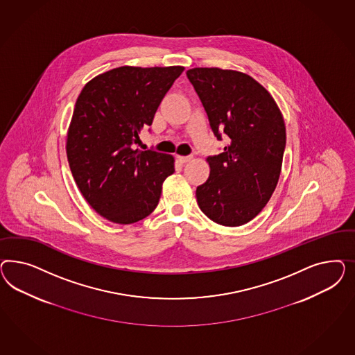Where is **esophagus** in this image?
<instances>
[{"instance_id": "34e87169", "label": "esophagus", "mask_w": 355, "mask_h": 355, "mask_svg": "<svg viewBox=\"0 0 355 355\" xmlns=\"http://www.w3.org/2000/svg\"><path fill=\"white\" fill-rule=\"evenodd\" d=\"M193 156H178V160L181 162H191Z\"/></svg>"}]
</instances>
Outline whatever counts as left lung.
Segmentation results:
<instances>
[{
  "label": "left lung",
  "instance_id": "left-lung-1",
  "mask_svg": "<svg viewBox=\"0 0 355 355\" xmlns=\"http://www.w3.org/2000/svg\"><path fill=\"white\" fill-rule=\"evenodd\" d=\"M186 76L200 98L223 152L208 156L211 173L196 189L199 208L224 226L251 221L279 182L285 123L268 91L243 73L195 67Z\"/></svg>",
  "mask_w": 355,
  "mask_h": 355
}]
</instances>
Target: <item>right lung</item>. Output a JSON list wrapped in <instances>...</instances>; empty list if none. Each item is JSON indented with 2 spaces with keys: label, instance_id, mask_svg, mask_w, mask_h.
Wrapping results in <instances>:
<instances>
[{
  "label": "right lung",
  "instance_id": "right-lung-1",
  "mask_svg": "<svg viewBox=\"0 0 355 355\" xmlns=\"http://www.w3.org/2000/svg\"><path fill=\"white\" fill-rule=\"evenodd\" d=\"M182 66H122L94 78L76 100L67 132V160L76 186L97 214L132 224L159 205L174 172L172 155L137 148Z\"/></svg>",
  "mask_w": 355,
  "mask_h": 355
}]
</instances>
